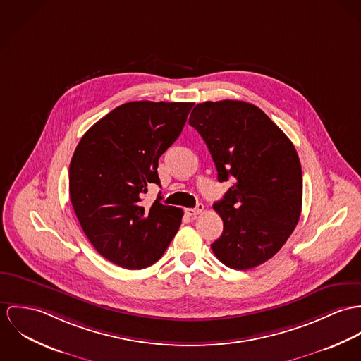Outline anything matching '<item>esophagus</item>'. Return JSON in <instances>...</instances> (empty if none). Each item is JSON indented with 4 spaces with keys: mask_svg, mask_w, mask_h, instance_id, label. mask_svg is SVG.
I'll list each match as a JSON object with an SVG mask.
<instances>
[{
    "mask_svg": "<svg viewBox=\"0 0 361 361\" xmlns=\"http://www.w3.org/2000/svg\"><path fill=\"white\" fill-rule=\"evenodd\" d=\"M202 212H203V204H202V203H198V204H197L195 207H192V209H187V214L191 216V217H197Z\"/></svg>",
    "mask_w": 361,
    "mask_h": 361,
    "instance_id": "esophagus-1",
    "label": "esophagus"
}]
</instances>
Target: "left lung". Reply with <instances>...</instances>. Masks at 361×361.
Masks as SVG:
<instances>
[{"instance_id": "left-lung-1", "label": "left lung", "mask_w": 361, "mask_h": 361, "mask_svg": "<svg viewBox=\"0 0 361 361\" xmlns=\"http://www.w3.org/2000/svg\"><path fill=\"white\" fill-rule=\"evenodd\" d=\"M190 124L206 142L219 181L233 178L213 204L224 227L212 250L231 269H253L280 250L299 221L303 181L298 152L260 108L243 101L198 104Z\"/></svg>"}]
</instances>
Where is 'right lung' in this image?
Returning a JSON list of instances; mask_svg holds the SVG:
<instances>
[{"label": "right lung", "mask_w": 361, "mask_h": 361, "mask_svg": "<svg viewBox=\"0 0 361 361\" xmlns=\"http://www.w3.org/2000/svg\"><path fill=\"white\" fill-rule=\"evenodd\" d=\"M192 102L134 101L115 108L82 137L69 167L71 202L85 237L109 262L141 270L158 262L183 210L144 197L161 185L159 158L178 138Z\"/></svg>", "instance_id": "right-lung-1"}]
</instances>
